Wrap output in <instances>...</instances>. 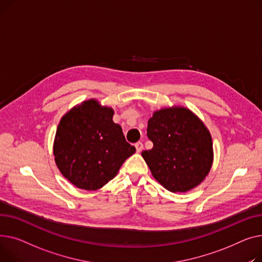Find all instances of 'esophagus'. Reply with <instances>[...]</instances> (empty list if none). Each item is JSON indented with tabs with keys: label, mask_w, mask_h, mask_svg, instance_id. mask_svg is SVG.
Returning <instances> with one entry per match:
<instances>
[{
	"label": "esophagus",
	"mask_w": 262,
	"mask_h": 262,
	"mask_svg": "<svg viewBox=\"0 0 262 262\" xmlns=\"http://www.w3.org/2000/svg\"><path fill=\"white\" fill-rule=\"evenodd\" d=\"M135 148H136V152H142V150L144 149V145L142 142H137L135 144Z\"/></svg>",
	"instance_id": "obj_1"
}]
</instances>
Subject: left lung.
Wrapping results in <instances>:
<instances>
[{
	"label": "left lung",
	"instance_id": "left-lung-1",
	"mask_svg": "<svg viewBox=\"0 0 262 262\" xmlns=\"http://www.w3.org/2000/svg\"><path fill=\"white\" fill-rule=\"evenodd\" d=\"M153 143L142 152L152 176L166 189L185 192L201 183L212 164L211 136L203 122L185 107H168L148 120Z\"/></svg>",
	"mask_w": 262,
	"mask_h": 262
}]
</instances>
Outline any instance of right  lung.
I'll return each mask as SVG.
<instances>
[{"label": "right lung", "instance_id": "1", "mask_svg": "<svg viewBox=\"0 0 262 262\" xmlns=\"http://www.w3.org/2000/svg\"><path fill=\"white\" fill-rule=\"evenodd\" d=\"M113 110L91 99L61 118L54 143L60 172L76 187L97 190L111 181L135 152L113 121Z\"/></svg>", "mask_w": 262, "mask_h": 262}]
</instances>
